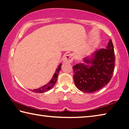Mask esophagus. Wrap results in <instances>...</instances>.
<instances>
[{
  "label": "esophagus",
  "mask_w": 129,
  "mask_h": 129,
  "mask_svg": "<svg viewBox=\"0 0 129 129\" xmlns=\"http://www.w3.org/2000/svg\"><path fill=\"white\" fill-rule=\"evenodd\" d=\"M73 55L72 53L67 54L65 55L64 58H63V61L64 62H72V61L73 60Z\"/></svg>",
  "instance_id": "obj_1"
}]
</instances>
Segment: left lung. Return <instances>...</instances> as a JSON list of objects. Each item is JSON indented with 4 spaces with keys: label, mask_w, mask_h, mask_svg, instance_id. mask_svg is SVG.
<instances>
[{
    "label": "left lung",
    "mask_w": 129,
    "mask_h": 129,
    "mask_svg": "<svg viewBox=\"0 0 129 129\" xmlns=\"http://www.w3.org/2000/svg\"><path fill=\"white\" fill-rule=\"evenodd\" d=\"M73 67L76 87L85 92L99 91L109 82L115 66V55L111 39L105 48L94 51Z\"/></svg>",
    "instance_id": "8db88e82"
}]
</instances>
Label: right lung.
I'll list each match as a JSON object with an SVG mask.
<instances>
[{"mask_svg":"<svg viewBox=\"0 0 129 129\" xmlns=\"http://www.w3.org/2000/svg\"><path fill=\"white\" fill-rule=\"evenodd\" d=\"M61 65L62 64H60L58 65L57 68L56 69V70L54 74H53V76H52V78H51V79L49 81V82L48 83H47L46 85H44L43 86H42L41 87H39L37 89H34V90H31V91H32L33 92H37V93H42V92H47V91H48L49 90H50L51 89H52L57 81V76L58 75V73H60L61 67Z\"/></svg>","mask_w":129,"mask_h":129,"instance_id":"add662e5","label":"right lung"}]
</instances>
